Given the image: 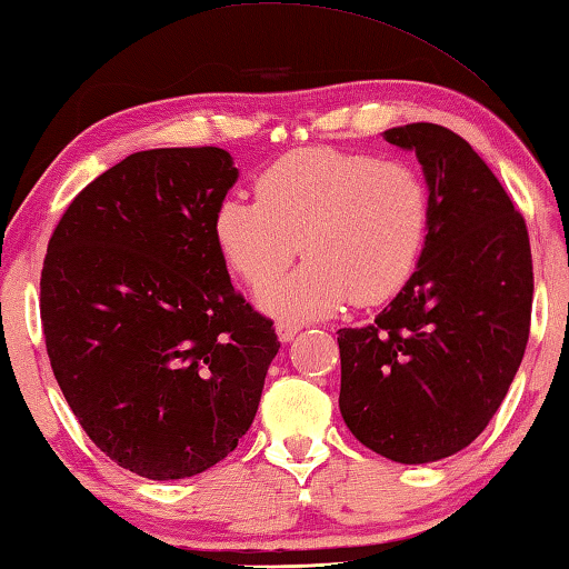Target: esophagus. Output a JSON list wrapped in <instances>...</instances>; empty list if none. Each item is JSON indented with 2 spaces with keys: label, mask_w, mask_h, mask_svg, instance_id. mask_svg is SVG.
Segmentation results:
<instances>
[{
  "label": "esophagus",
  "mask_w": 569,
  "mask_h": 569,
  "mask_svg": "<svg viewBox=\"0 0 569 569\" xmlns=\"http://www.w3.org/2000/svg\"><path fill=\"white\" fill-rule=\"evenodd\" d=\"M298 330H301V326H298L296 320H281V323H276V333H278V340H281V343L293 340Z\"/></svg>",
  "instance_id": "1"
}]
</instances>
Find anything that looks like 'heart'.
<instances>
[{
    "instance_id": "b5f03b06",
    "label": "heart",
    "mask_w": 569,
    "mask_h": 569,
    "mask_svg": "<svg viewBox=\"0 0 569 569\" xmlns=\"http://www.w3.org/2000/svg\"><path fill=\"white\" fill-rule=\"evenodd\" d=\"M430 226V191L406 161L308 147L256 179V201L216 209V243L253 288L276 281L301 251L308 261L258 301L276 316L320 318L383 303L408 283Z\"/></svg>"
}]
</instances>
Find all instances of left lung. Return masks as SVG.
Returning a JSON list of instances; mask_svg holds the SVG:
<instances>
[{
	"label": "left lung",
	"mask_w": 569,
	"mask_h": 569,
	"mask_svg": "<svg viewBox=\"0 0 569 569\" xmlns=\"http://www.w3.org/2000/svg\"><path fill=\"white\" fill-rule=\"evenodd\" d=\"M416 151L428 239L400 293L340 328V416L378 456L436 462L488 428L522 363L532 313L528 226L475 149L438 123L388 129Z\"/></svg>",
	"instance_id": "8db88e82"
}]
</instances>
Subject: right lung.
<instances>
[{
  "instance_id": "1",
  "label": "right lung",
  "mask_w": 569,
  "mask_h": 569,
  "mask_svg": "<svg viewBox=\"0 0 569 569\" xmlns=\"http://www.w3.org/2000/svg\"><path fill=\"white\" fill-rule=\"evenodd\" d=\"M236 179L216 147L131 153L79 191L49 239L51 370L94 446L141 478H191L229 456L281 348L216 243Z\"/></svg>"
}]
</instances>
